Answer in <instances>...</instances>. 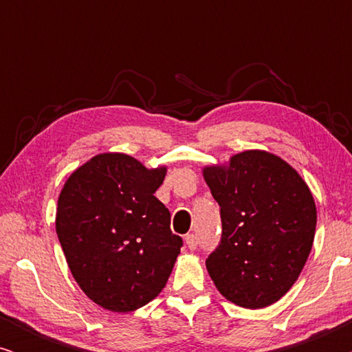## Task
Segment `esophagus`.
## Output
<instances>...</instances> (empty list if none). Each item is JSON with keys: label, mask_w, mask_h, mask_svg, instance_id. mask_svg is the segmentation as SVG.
Listing matches in <instances>:
<instances>
[{"label": "esophagus", "mask_w": 352, "mask_h": 352, "mask_svg": "<svg viewBox=\"0 0 352 352\" xmlns=\"http://www.w3.org/2000/svg\"><path fill=\"white\" fill-rule=\"evenodd\" d=\"M186 243L190 250H195L197 247H199V239H197L195 234H187L186 235Z\"/></svg>", "instance_id": "esophagus-1"}]
</instances>
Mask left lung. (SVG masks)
<instances>
[{"instance_id":"8db88e82","label":"left lung","mask_w":352,"mask_h":352,"mask_svg":"<svg viewBox=\"0 0 352 352\" xmlns=\"http://www.w3.org/2000/svg\"><path fill=\"white\" fill-rule=\"evenodd\" d=\"M204 177L219 205L223 234L206 258L221 295L259 309L296 282L314 242L317 211L309 187L280 157L247 151L229 166H206Z\"/></svg>"}]
</instances>
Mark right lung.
<instances>
[{
	"label": "right lung",
	"mask_w": 352,
	"mask_h": 352,
	"mask_svg": "<svg viewBox=\"0 0 352 352\" xmlns=\"http://www.w3.org/2000/svg\"><path fill=\"white\" fill-rule=\"evenodd\" d=\"M166 168L100 153L72 173L57 200L56 232L72 276L104 309L129 312L166 285L182 239L157 199Z\"/></svg>",
	"instance_id": "right-lung-1"
}]
</instances>
